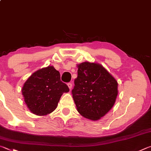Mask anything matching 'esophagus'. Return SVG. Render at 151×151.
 Returning <instances> with one entry per match:
<instances>
[{"label": "esophagus", "instance_id": "1", "mask_svg": "<svg viewBox=\"0 0 151 151\" xmlns=\"http://www.w3.org/2000/svg\"><path fill=\"white\" fill-rule=\"evenodd\" d=\"M67 86H68V88H69L70 90H71V88H72V86H73V85H72V84H71V83H68L67 84Z\"/></svg>", "mask_w": 151, "mask_h": 151}]
</instances>
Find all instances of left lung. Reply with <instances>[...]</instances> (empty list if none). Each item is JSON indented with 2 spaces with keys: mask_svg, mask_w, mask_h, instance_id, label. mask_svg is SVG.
<instances>
[{
  "mask_svg": "<svg viewBox=\"0 0 151 151\" xmlns=\"http://www.w3.org/2000/svg\"><path fill=\"white\" fill-rule=\"evenodd\" d=\"M77 67L78 76L72 90L76 109L85 118L97 121L114 106L118 83L99 63L86 61Z\"/></svg>",
  "mask_w": 151,
  "mask_h": 151,
  "instance_id": "1",
  "label": "left lung"
}]
</instances>
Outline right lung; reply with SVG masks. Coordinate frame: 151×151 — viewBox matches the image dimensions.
Listing matches in <instances>:
<instances>
[{
	"instance_id": "right-lung-1",
	"label": "right lung",
	"mask_w": 151,
	"mask_h": 151,
	"mask_svg": "<svg viewBox=\"0 0 151 151\" xmlns=\"http://www.w3.org/2000/svg\"><path fill=\"white\" fill-rule=\"evenodd\" d=\"M69 88L61 82L60 73L53 66L35 71L24 83L22 94L30 111L46 116L57 108L60 98Z\"/></svg>"
}]
</instances>
